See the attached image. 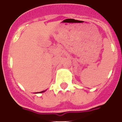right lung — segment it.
<instances>
[{"label": "right lung", "instance_id": "1", "mask_svg": "<svg viewBox=\"0 0 122 122\" xmlns=\"http://www.w3.org/2000/svg\"><path fill=\"white\" fill-rule=\"evenodd\" d=\"M44 92V91H42V92Z\"/></svg>", "mask_w": 122, "mask_h": 122}]
</instances>
